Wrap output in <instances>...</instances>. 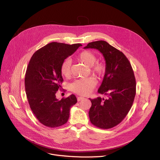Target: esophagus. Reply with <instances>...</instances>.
I'll use <instances>...</instances> for the list:
<instances>
[{"instance_id":"esophagus-1","label":"esophagus","mask_w":160,"mask_h":160,"mask_svg":"<svg viewBox=\"0 0 160 160\" xmlns=\"http://www.w3.org/2000/svg\"><path fill=\"white\" fill-rule=\"evenodd\" d=\"M83 99H84V98L82 97H77V100H78V101H80V100H83Z\"/></svg>"}]
</instances>
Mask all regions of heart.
Returning <instances> with one entry per match:
<instances>
[{
	"instance_id": "obj_1",
	"label": "heart",
	"mask_w": 160,
	"mask_h": 160,
	"mask_svg": "<svg viewBox=\"0 0 160 160\" xmlns=\"http://www.w3.org/2000/svg\"><path fill=\"white\" fill-rule=\"evenodd\" d=\"M78 59L85 63L87 66L91 67L93 73L98 77H100L104 73L105 65L102 62H96L97 56L90 50H85L82 52L78 56ZM71 62L69 59H65L61 65V72L66 77H68L71 74ZM96 82L92 78L85 79H79L73 82L71 85V90L74 93L86 95L89 94L91 90L95 86Z\"/></svg>"
}]
</instances>
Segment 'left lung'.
Listing matches in <instances>:
<instances>
[{"label":"left lung","mask_w":160,"mask_h":160,"mask_svg":"<svg viewBox=\"0 0 160 160\" xmlns=\"http://www.w3.org/2000/svg\"><path fill=\"white\" fill-rule=\"evenodd\" d=\"M84 48L99 50L106 61L105 74L98 93L108 98H89L90 121L100 128H113L125 118L135 98L136 82L132 67L122 52L105 41L91 42Z\"/></svg>","instance_id":"8db88e82"}]
</instances>
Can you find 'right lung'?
Segmentation results:
<instances>
[{"label": "right lung", "instance_id": "1", "mask_svg": "<svg viewBox=\"0 0 160 160\" xmlns=\"http://www.w3.org/2000/svg\"><path fill=\"white\" fill-rule=\"evenodd\" d=\"M80 46V43L52 42L37 50L29 62L24 78L25 91L33 115L46 127L55 128L65 124L71 108L77 102L74 95L58 100L56 93L63 81L62 62Z\"/></svg>", "mask_w": 160, "mask_h": 160}]
</instances>
